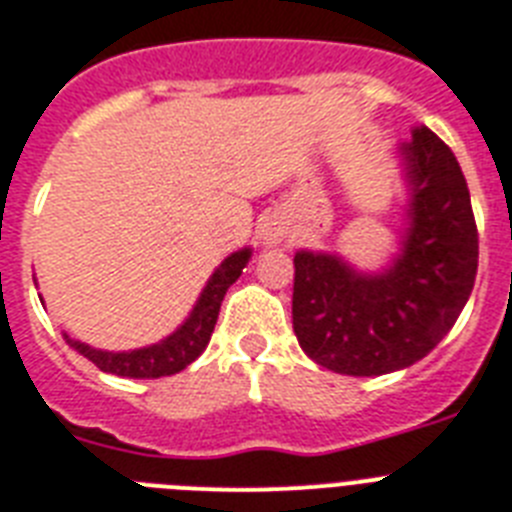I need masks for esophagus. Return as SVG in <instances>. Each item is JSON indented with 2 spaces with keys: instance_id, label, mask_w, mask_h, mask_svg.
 I'll return each mask as SVG.
<instances>
[{
  "instance_id": "34e87169",
  "label": "esophagus",
  "mask_w": 512,
  "mask_h": 512,
  "mask_svg": "<svg viewBox=\"0 0 512 512\" xmlns=\"http://www.w3.org/2000/svg\"><path fill=\"white\" fill-rule=\"evenodd\" d=\"M257 236L263 247H278L289 236V218L284 213H268L257 223Z\"/></svg>"
}]
</instances>
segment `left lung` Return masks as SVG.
<instances>
[{
	"label": "left lung",
	"instance_id": "obj_1",
	"mask_svg": "<svg viewBox=\"0 0 512 512\" xmlns=\"http://www.w3.org/2000/svg\"><path fill=\"white\" fill-rule=\"evenodd\" d=\"M405 231L378 270L336 252L294 255L292 321L310 360L344 376H381L423 360L455 326L479 268V234L463 170L434 131L397 147Z\"/></svg>",
	"mask_w": 512,
	"mask_h": 512
}]
</instances>
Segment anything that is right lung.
Returning a JSON list of instances; mask_svg holds the SVG:
<instances>
[{
  "label": "right lung",
  "mask_w": 512,
  "mask_h": 512,
  "mask_svg": "<svg viewBox=\"0 0 512 512\" xmlns=\"http://www.w3.org/2000/svg\"><path fill=\"white\" fill-rule=\"evenodd\" d=\"M249 257H252V247H242L231 252V255L213 270V276L207 278L205 289L199 292L197 302L191 307V313L186 315V321L168 334L165 339L139 350H97L86 342L70 339L68 334H62V339L86 360L97 365L99 371L115 373L123 378H162L173 376V373L184 371L186 365H191L202 352H205L210 336H213L215 321H218L220 302L226 297L228 286L236 284V278L242 276V270L247 268Z\"/></svg>",
  "instance_id": "obj_1"
}]
</instances>
